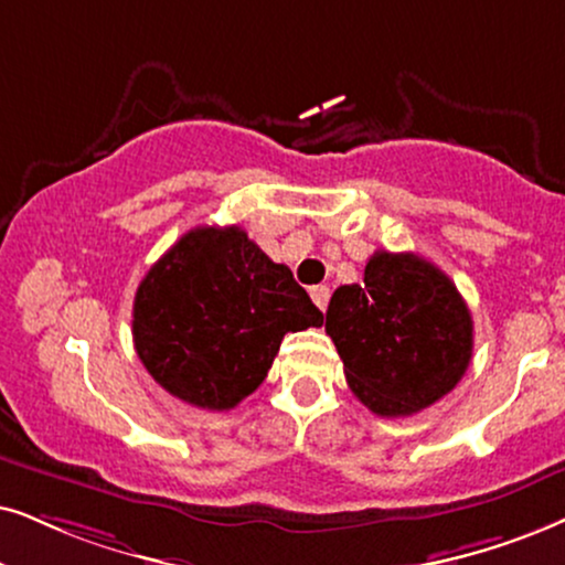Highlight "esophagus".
Listing matches in <instances>:
<instances>
[{"label":"esophagus","mask_w":565,"mask_h":565,"mask_svg":"<svg viewBox=\"0 0 565 565\" xmlns=\"http://www.w3.org/2000/svg\"><path fill=\"white\" fill-rule=\"evenodd\" d=\"M310 297H312V302L318 305V310H326L328 299H331V289H328V287H312Z\"/></svg>","instance_id":"34e87169"}]
</instances>
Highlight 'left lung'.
Here are the masks:
<instances>
[{"instance_id": "obj_1", "label": "left lung", "mask_w": 565, "mask_h": 565, "mask_svg": "<svg viewBox=\"0 0 565 565\" xmlns=\"http://www.w3.org/2000/svg\"><path fill=\"white\" fill-rule=\"evenodd\" d=\"M456 284L414 253L377 249L365 281L333 291L326 333L352 394L381 417L417 414L454 391L475 347Z\"/></svg>"}]
</instances>
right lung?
Here are the masks:
<instances>
[{
	"mask_svg": "<svg viewBox=\"0 0 565 565\" xmlns=\"http://www.w3.org/2000/svg\"><path fill=\"white\" fill-rule=\"evenodd\" d=\"M323 326L284 263L239 226L182 234L140 281L135 352L153 381L209 412L234 409L266 381L287 333Z\"/></svg>",
	"mask_w": 565,
	"mask_h": 565,
	"instance_id": "1",
	"label": "right lung"
}]
</instances>
